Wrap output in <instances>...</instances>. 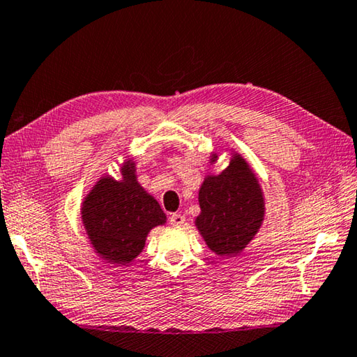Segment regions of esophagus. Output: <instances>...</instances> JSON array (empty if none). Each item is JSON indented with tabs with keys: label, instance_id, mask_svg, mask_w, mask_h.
Segmentation results:
<instances>
[{
	"label": "esophagus",
	"instance_id": "1",
	"mask_svg": "<svg viewBox=\"0 0 357 357\" xmlns=\"http://www.w3.org/2000/svg\"><path fill=\"white\" fill-rule=\"evenodd\" d=\"M186 221V218L183 215H178V213H172L169 216V222L172 224V226H183Z\"/></svg>",
	"mask_w": 357,
	"mask_h": 357
}]
</instances>
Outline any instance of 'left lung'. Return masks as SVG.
Here are the masks:
<instances>
[{"label":"left lung","mask_w":357,"mask_h":357,"mask_svg":"<svg viewBox=\"0 0 357 357\" xmlns=\"http://www.w3.org/2000/svg\"><path fill=\"white\" fill-rule=\"evenodd\" d=\"M215 158L216 155L211 160ZM199 232L211 251L226 257L241 252L264 221L260 185L240 155H234L220 175L205 178L199 191Z\"/></svg>","instance_id":"1"}]
</instances>
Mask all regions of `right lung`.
I'll list each match as a JSON object with an SVG mask.
<instances>
[{
  "instance_id": "right-lung-1",
  "label": "right lung",
  "mask_w": 357,
  "mask_h": 357,
  "mask_svg": "<svg viewBox=\"0 0 357 357\" xmlns=\"http://www.w3.org/2000/svg\"><path fill=\"white\" fill-rule=\"evenodd\" d=\"M123 180H98L83 202V222L96 251L109 264H130L146 245L147 234L166 222L155 199L136 182L135 165L122 167Z\"/></svg>"
}]
</instances>
